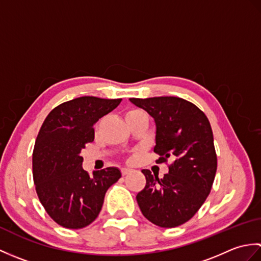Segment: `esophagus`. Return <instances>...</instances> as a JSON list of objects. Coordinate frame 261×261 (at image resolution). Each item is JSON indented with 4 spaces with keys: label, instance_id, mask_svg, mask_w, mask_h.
Returning a JSON list of instances; mask_svg holds the SVG:
<instances>
[{
    "label": "esophagus",
    "instance_id": "esophagus-1",
    "mask_svg": "<svg viewBox=\"0 0 261 261\" xmlns=\"http://www.w3.org/2000/svg\"><path fill=\"white\" fill-rule=\"evenodd\" d=\"M129 173H131V170H130V169H127V168L121 169V174H122V176H125V175H127Z\"/></svg>",
    "mask_w": 261,
    "mask_h": 261
}]
</instances>
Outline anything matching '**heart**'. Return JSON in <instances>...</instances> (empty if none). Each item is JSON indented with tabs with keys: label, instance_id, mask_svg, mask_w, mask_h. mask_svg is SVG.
<instances>
[{
	"label": "heart",
	"instance_id": "1",
	"mask_svg": "<svg viewBox=\"0 0 261 261\" xmlns=\"http://www.w3.org/2000/svg\"><path fill=\"white\" fill-rule=\"evenodd\" d=\"M138 111H139V110H130V111H127L126 114H125V116L130 115V114H132V113H136V112H138Z\"/></svg>",
	"mask_w": 261,
	"mask_h": 261
}]
</instances>
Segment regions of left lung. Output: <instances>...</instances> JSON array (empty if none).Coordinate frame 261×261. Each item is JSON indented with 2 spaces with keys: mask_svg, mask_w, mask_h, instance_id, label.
<instances>
[{
  "mask_svg": "<svg viewBox=\"0 0 261 261\" xmlns=\"http://www.w3.org/2000/svg\"><path fill=\"white\" fill-rule=\"evenodd\" d=\"M156 122L157 164H167L168 174L159 179L142 169L146 186L137 202L145 218L162 228H175L191 220L212 188L218 168L212 127L195 104L175 96L130 98Z\"/></svg>",
  "mask_w": 261,
  "mask_h": 261,
  "instance_id": "left-lung-1",
  "label": "left lung"
}]
</instances>
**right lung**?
I'll return each mask as SVG.
<instances>
[{
    "label": "right lung",
    "mask_w": 261,
    "mask_h": 261,
    "mask_svg": "<svg viewBox=\"0 0 261 261\" xmlns=\"http://www.w3.org/2000/svg\"><path fill=\"white\" fill-rule=\"evenodd\" d=\"M122 98L82 96L50 111L39 130L32 153L33 182L48 215L66 229H82L97 218L105 193L119 180L118 168L82 167L81 150L94 140V123Z\"/></svg>",
    "instance_id": "obj_1"
}]
</instances>
